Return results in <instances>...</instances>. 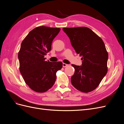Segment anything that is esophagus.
I'll return each mask as SVG.
<instances>
[{
	"label": "esophagus",
	"mask_w": 124,
	"mask_h": 124,
	"mask_svg": "<svg viewBox=\"0 0 124 124\" xmlns=\"http://www.w3.org/2000/svg\"><path fill=\"white\" fill-rule=\"evenodd\" d=\"M68 66V64H66V63H62V66L63 67H67Z\"/></svg>",
	"instance_id": "esophagus-1"
}]
</instances>
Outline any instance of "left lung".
<instances>
[{
  "label": "left lung",
  "mask_w": 124,
  "mask_h": 124,
  "mask_svg": "<svg viewBox=\"0 0 124 124\" xmlns=\"http://www.w3.org/2000/svg\"><path fill=\"white\" fill-rule=\"evenodd\" d=\"M72 47L82 56V66L72 65L74 69L71 82L74 87L83 93L95 89L106 76L108 53L102 40L86 27L63 28Z\"/></svg>",
  "instance_id": "obj_1"
}]
</instances>
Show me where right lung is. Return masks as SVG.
<instances>
[{"mask_svg": "<svg viewBox=\"0 0 124 124\" xmlns=\"http://www.w3.org/2000/svg\"><path fill=\"white\" fill-rule=\"evenodd\" d=\"M59 28L39 26L32 30L22 41L18 54L20 71L26 84L33 91L46 92L56 81V73L62 67L61 62L45 61Z\"/></svg>", "mask_w": 124, "mask_h": 124, "instance_id": "right-lung-1", "label": "right lung"}]
</instances>
